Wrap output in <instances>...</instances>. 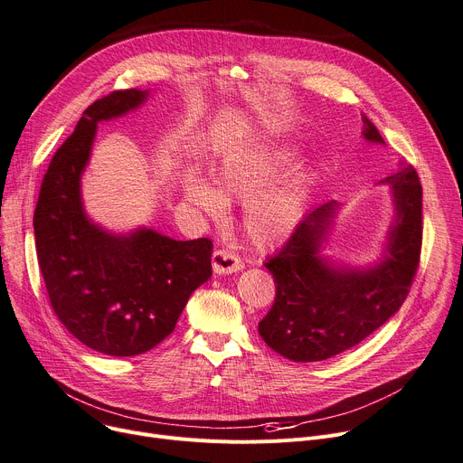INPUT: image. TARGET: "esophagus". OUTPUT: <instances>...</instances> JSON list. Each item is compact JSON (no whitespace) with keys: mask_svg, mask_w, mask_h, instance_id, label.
<instances>
[{"mask_svg":"<svg viewBox=\"0 0 463 463\" xmlns=\"http://www.w3.org/2000/svg\"><path fill=\"white\" fill-rule=\"evenodd\" d=\"M212 268H213V273L229 275V273L240 271L243 268V262L231 251L215 250L212 255Z\"/></svg>","mask_w":463,"mask_h":463,"instance_id":"1","label":"esophagus"}]
</instances>
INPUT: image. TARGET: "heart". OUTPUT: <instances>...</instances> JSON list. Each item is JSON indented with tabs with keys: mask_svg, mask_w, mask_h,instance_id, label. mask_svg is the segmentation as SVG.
<instances>
[{
	"mask_svg": "<svg viewBox=\"0 0 463 463\" xmlns=\"http://www.w3.org/2000/svg\"><path fill=\"white\" fill-rule=\"evenodd\" d=\"M294 160L288 148H251L231 152L215 169V190L199 176L188 175L184 194L203 213L220 218L225 208L221 197L245 199L241 206V229L259 248L279 243L298 227L307 199H309L313 173L298 165L279 178L273 176L287 169Z\"/></svg>",
	"mask_w": 463,
	"mask_h": 463,
	"instance_id": "b5f03b06",
	"label": "heart"
}]
</instances>
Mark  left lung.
Returning <instances> with one entry per match:
<instances>
[{
    "label": "left lung",
    "mask_w": 463,
    "mask_h": 463,
    "mask_svg": "<svg viewBox=\"0 0 463 463\" xmlns=\"http://www.w3.org/2000/svg\"><path fill=\"white\" fill-rule=\"evenodd\" d=\"M361 118L364 141L385 145L374 122ZM378 186H389L394 215L374 262L352 266L324 255L343 206L329 201L305 215L264 264L277 292L259 333L277 354L296 363L329 359L364 341L402 307L420 257L422 188L406 164Z\"/></svg>",
    "instance_id": "obj_1"
}]
</instances>
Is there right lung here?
I'll return each instance as SVG.
<instances>
[{
  "label": "right lung",
  "instance_id": "obj_1",
  "mask_svg": "<svg viewBox=\"0 0 463 463\" xmlns=\"http://www.w3.org/2000/svg\"><path fill=\"white\" fill-rule=\"evenodd\" d=\"M150 90L128 89L90 104L44 175L33 215L50 303L87 348L139 355L173 333L190 296L212 275V241L175 240L154 229L108 231L83 206L81 176L99 122L139 109Z\"/></svg>",
  "mask_w": 463,
  "mask_h": 463
}]
</instances>
